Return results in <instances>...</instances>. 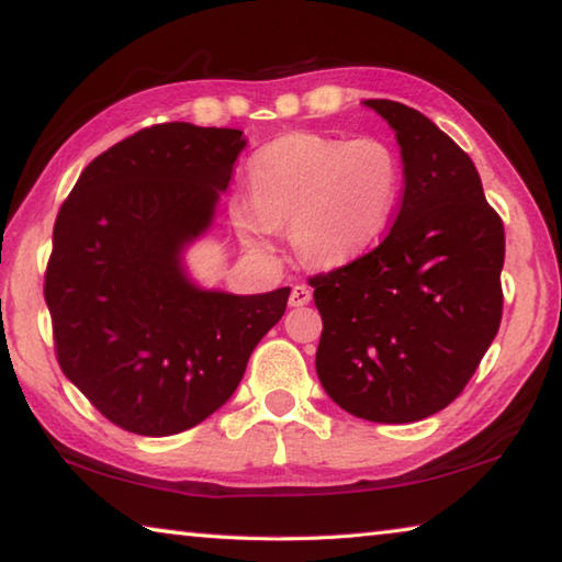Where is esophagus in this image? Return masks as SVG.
Wrapping results in <instances>:
<instances>
[{"instance_id":"34e87169","label":"esophagus","mask_w":562,"mask_h":562,"mask_svg":"<svg viewBox=\"0 0 562 562\" xmlns=\"http://www.w3.org/2000/svg\"><path fill=\"white\" fill-rule=\"evenodd\" d=\"M310 300H312V290L307 284H294L290 292V307H302V304H307Z\"/></svg>"}]
</instances>
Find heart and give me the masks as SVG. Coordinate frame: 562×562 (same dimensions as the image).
<instances>
[{"mask_svg":"<svg viewBox=\"0 0 562 562\" xmlns=\"http://www.w3.org/2000/svg\"><path fill=\"white\" fill-rule=\"evenodd\" d=\"M402 190V158L384 138L347 140L297 131L250 158V201H235L231 217L255 252H272L274 231L288 227L304 262L341 268L384 235Z\"/></svg>","mask_w":562,"mask_h":562,"instance_id":"1","label":"heart"}]
</instances>
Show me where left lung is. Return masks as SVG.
<instances>
[{
	"label": "left lung",
	"instance_id": "obj_1",
	"mask_svg": "<svg viewBox=\"0 0 562 562\" xmlns=\"http://www.w3.org/2000/svg\"><path fill=\"white\" fill-rule=\"evenodd\" d=\"M394 128L404 198L372 252L310 278L317 376L345 412L422 422L463 392L501 327L506 235L469 154L424 113L369 99Z\"/></svg>",
	"mask_w": 562,
	"mask_h": 562
}]
</instances>
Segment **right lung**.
I'll use <instances>...</instances> for the list:
<instances>
[{"instance_id": "right-lung-1", "label": "right lung", "mask_w": 562, "mask_h": 562, "mask_svg": "<svg viewBox=\"0 0 562 562\" xmlns=\"http://www.w3.org/2000/svg\"><path fill=\"white\" fill-rule=\"evenodd\" d=\"M243 131L158 123L83 168L44 274L61 372L121 429L170 436L217 412L290 288L203 290L183 250L213 225Z\"/></svg>"}]
</instances>
